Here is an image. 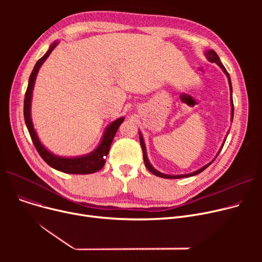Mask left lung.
<instances>
[{"mask_svg": "<svg viewBox=\"0 0 262 262\" xmlns=\"http://www.w3.org/2000/svg\"><path fill=\"white\" fill-rule=\"evenodd\" d=\"M204 54H205L206 58H207L210 62H214V63H216L220 68H221V69H222V71H223V72L225 73V75L227 76V79H228V85H229V91H230V121L232 122V119H233V102H232V87H231L230 76H229L228 72L226 71L225 67H224V66H223V63L221 62V60H220V57L217 56V54H216L213 50H206V51L204 52ZM228 134H229V130L227 132V134H226V136H225V138H224V140H223V143H222L221 147H220V149L217 150V153H216V155L214 156V158H213L210 162H208L207 164H205V166H203L202 168H200L199 170L193 171V172H191V173H188V174H164V173H162V172H160V171L156 170V169L152 166V163L149 162V160H148V158H147L146 146H145V142H144V139H143V136H142L141 132L139 130L140 144H141V148H142V152H143V160H144V163H145V167L147 168V170H148L150 173H153L154 175H156V176H158V177H162V178H171V180H177V178H184V177L186 178V177H190V176L198 175V174H200L201 172H203L205 169H207V168L210 166V164L215 160V158L217 157V155L220 154V152H221V149H222V147H223V145H224V143H225V141H226V138H227Z\"/></svg>", "mask_w": 262, "mask_h": 262, "instance_id": "left-lung-1", "label": "left lung"}]
</instances>
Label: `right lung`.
Returning <instances> with one entry per match:
<instances>
[{
	"instance_id": "right-lung-1",
	"label": "right lung",
	"mask_w": 262,
	"mask_h": 262,
	"mask_svg": "<svg viewBox=\"0 0 262 262\" xmlns=\"http://www.w3.org/2000/svg\"><path fill=\"white\" fill-rule=\"evenodd\" d=\"M59 41L55 40L54 42L50 46L47 53L41 57L35 64L33 71L31 73L29 85H27L25 99H24V120L26 127L29 129V133L31 135V138L33 140V143L38 150L39 155L42 157V159L49 164L53 169L68 173V174H91L94 172L100 171L106 162V156L109 153L110 145L115 138V135L119 128V126L123 123L124 117L118 118L117 120L109 123L107 127L105 128L103 136L101 138L100 143L98 144L92 152L80 155V156H73V157H66V156H59L52 153L51 150L46 147L42 142L40 141L38 134L34 127V123L32 119V99H33V90L35 86V81L37 74L39 72L40 67L43 64V62L47 60V58L50 56L52 51L57 47Z\"/></svg>"
}]
</instances>
